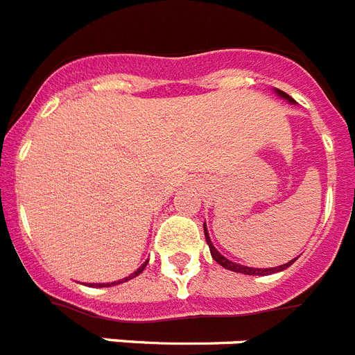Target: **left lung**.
Wrapping results in <instances>:
<instances>
[{
  "mask_svg": "<svg viewBox=\"0 0 355 355\" xmlns=\"http://www.w3.org/2000/svg\"><path fill=\"white\" fill-rule=\"evenodd\" d=\"M277 92H279V96H283V98H285V99H288V101H294V99L290 98L288 94L281 92V90H277ZM205 237H207V243H209L210 254H212L214 261L219 263V265L223 266V268H228V270H232V272H239V274H247V276H268V274H272V272H281V270H285V268H288V266L295 261V259H294V261L285 263V265L277 266V268H250V266L237 265V263L228 261L227 257H223V256H221V254H219L218 250H216V247H214L212 241H210L209 232H207V227H205Z\"/></svg>",
  "mask_w": 355,
  "mask_h": 355,
  "instance_id": "left-lung-1",
  "label": "left lung"
}]
</instances>
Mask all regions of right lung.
<instances>
[{
    "instance_id": "add662e5",
    "label": "right lung",
    "mask_w": 355,
    "mask_h": 355,
    "mask_svg": "<svg viewBox=\"0 0 355 355\" xmlns=\"http://www.w3.org/2000/svg\"><path fill=\"white\" fill-rule=\"evenodd\" d=\"M146 263H148V261H146ZM146 263H145V265L139 266V268H137V270L134 272V274H130V276H128V277H125V279H121V281H114V283H107V285H105V283H103V285H90V286H112V285H119V283H123V281H128V279H132V277L139 276V274H141V272L145 270Z\"/></svg>"
}]
</instances>
